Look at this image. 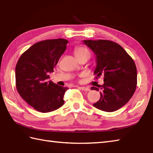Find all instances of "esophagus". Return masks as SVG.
<instances>
[{
  "instance_id": "obj_1",
  "label": "esophagus",
  "mask_w": 153,
  "mask_h": 153,
  "mask_svg": "<svg viewBox=\"0 0 153 153\" xmlns=\"http://www.w3.org/2000/svg\"><path fill=\"white\" fill-rule=\"evenodd\" d=\"M80 89L82 91H89L90 90L89 87H81Z\"/></svg>"
}]
</instances>
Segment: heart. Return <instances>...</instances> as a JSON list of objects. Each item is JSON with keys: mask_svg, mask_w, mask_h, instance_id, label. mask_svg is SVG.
Listing matches in <instances>:
<instances>
[{"mask_svg": "<svg viewBox=\"0 0 153 153\" xmlns=\"http://www.w3.org/2000/svg\"><path fill=\"white\" fill-rule=\"evenodd\" d=\"M74 54L76 55V56H81V55L84 54H89V53L88 50L87 48L82 47H77L74 50Z\"/></svg>", "mask_w": 153, "mask_h": 153, "instance_id": "b5f03b06", "label": "heart"}]
</instances>
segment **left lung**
<instances>
[{
    "label": "left lung",
    "instance_id": "left-lung-1",
    "mask_svg": "<svg viewBox=\"0 0 153 153\" xmlns=\"http://www.w3.org/2000/svg\"><path fill=\"white\" fill-rule=\"evenodd\" d=\"M83 43L96 56L94 71L96 78L104 76L105 83L91 90L100 91V98L93 106L105 112H114L124 106L132 97L137 86V68L127 52L108 40H84Z\"/></svg>",
    "mask_w": 153,
    "mask_h": 153
}]
</instances>
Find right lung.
<instances>
[{
  "mask_svg": "<svg viewBox=\"0 0 153 153\" xmlns=\"http://www.w3.org/2000/svg\"><path fill=\"white\" fill-rule=\"evenodd\" d=\"M68 41L64 39L45 40L29 48L22 54L16 66V89L22 99L37 111L46 113L64 105L68 87L49 80Z\"/></svg>",
  "mask_w": 153,
  "mask_h": 153,
  "instance_id": "obj_1",
  "label": "right lung"
}]
</instances>
